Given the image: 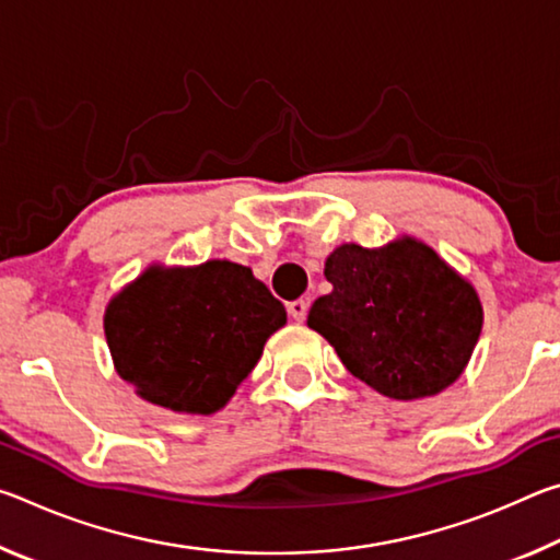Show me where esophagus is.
I'll list each match as a JSON object with an SVG mask.
<instances>
[{
	"instance_id": "1",
	"label": "esophagus",
	"mask_w": 560,
	"mask_h": 560,
	"mask_svg": "<svg viewBox=\"0 0 560 560\" xmlns=\"http://www.w3.org/2000/svg\"><path fill=\"white\" fill-rule=\"evenodd\" d=\"M287 311H289V316L293 320H306V316H308V301H303V299L291 301L289 306H287Z\"/></svg>"
}]
</instances>
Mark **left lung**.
<instances>
[{
	"label": "left lung",
	"instance_id": "8db88e82",
	"mask_svg": "<svg viewBox=\"0 0 560 560\" xmlns=\"http://www.w3.org/2000/svg\"><path fill=\"white\" fill-rule=\"evenodd\" d=\"M324 273L334 291L311 306L308 326L373 390L417 400L462 375L479 340L481 303L428 244H343Z\"/></svg>",
	"mask_w": 560,
	"mask_h": 560
}]
</instances>
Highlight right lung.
Listing matches in <instances>:
<instances>
[{
  "instance_id": "right-lung-1",
  "label": "right lung",
  "mask_w": 560,
  "mask_h": 560,
  "mask_svg": "<svg viewBox=\"0 0 560 560\" xmlns=\"http://www.w3.org/2000/svg\"><path fill=\"white\" fill-rule=\"evenodd\" d=\"M283 324L281 301L252 269L207 261L145 271L110 301L106 338L118 375L140 397L175 412L212 415Z\"/></svg>"
}]
</instances>
